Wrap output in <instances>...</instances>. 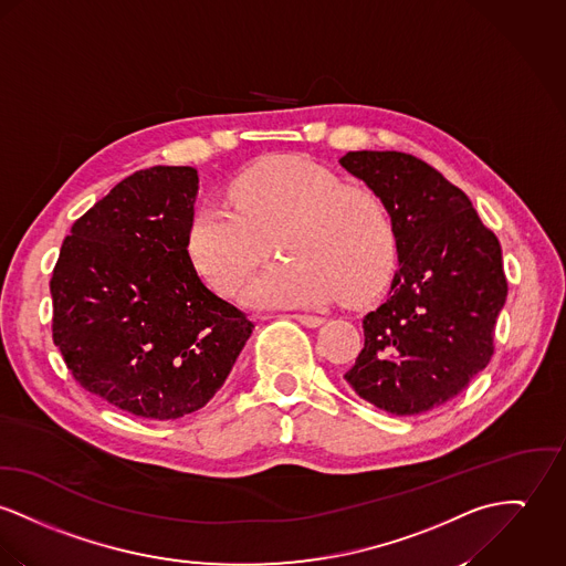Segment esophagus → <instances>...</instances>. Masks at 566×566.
I'll return each instance as SVG.
<instances>
[{"label":"esophagus","mask_w":566,"mask_h":566,"mask_svg":"<svg viewBox=\"0 0 566 566\" xmlns=\"http://www.w3.org/2000/svg\"><path fill=\"white\" fill-rule=\"evenodd\" d=\"M291 318L300 321L305 327H318L323 323V318L316 316V314H291Z\"/></svg>","instance_id":"1"}]
</instances>
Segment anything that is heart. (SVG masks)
<instances>
[{
    "label": "heart",
    "mask_w": 566,
    "mask_h": 566,
    "mask_svg": "<svg viewBox=\"0 0 566 566\" xmlns=\"http://www.w3.org/2000/svg\"><path fill=\"white\" fill-rule=\"evenodd\" d=\"M230 207L205 202L191 213L185 252L198 275L232 297L275 241L284 261L259 273L245 302L256 307L370 297L390 271L396 230L390 209L368 185L302 157H271L234 176Z\"/></svg>",
    "instance_id": "heart-1"
}]
</instances>
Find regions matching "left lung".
I'll list each match as a JSON object with an SVG mask.
<instances>
[{
    "label": "left lung",
    "mask_w": 566,
    "mask_h": 566,
    "mask_svg": "<svg viewBox=\"0 0 566 566\" xmlns=\"http://www.w3.org/2000/svg\"><path fill=\"white\" fill-rule=\"evenodd\" d=\"M390 209L398 273L361 318L364 348L345 373L357 396L416 416L468 388L489 364L509 284L502 248L470 198L427 161L398 150L340 159Z\"/></svg>",
    "instance_id": "8db88e82"
}]
</instances>
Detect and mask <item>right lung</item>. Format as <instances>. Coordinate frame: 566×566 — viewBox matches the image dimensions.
<instances>
[{
    "label": "right lung",
    "instance_id": "right-lung-1",
    "mask_svg": "<svg viewBox=\"0 0 566 566\" xmlns=\"http://www.w3.org/2000/svg\"><path fill=\"white\" fill-rule=\"evenodd\" d=\"M196 189L187 166L127 176L73 223L49 282L53 343L73 379L146 420L202 409L254 329L187 259Z\"/></svg>",
    "mask_w": 566,
    "mask_h": 566
}]
</instances>
